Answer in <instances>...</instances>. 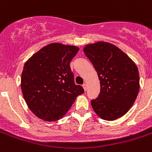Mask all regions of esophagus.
Here are the masks:
<instances>
[{
  "label": "esophagus",
  "mask_w": 152,
  "mask_h": 152,
  "mask_svg": "<svg viewBox=\"0 0 152 152\" xmlns=\"http://www.w3.org/2000/svg\"><path fill=\"white\" fill-rule=\"evenodd\" d=\"M83 89H84L85 91H87V83H84V84L83 85Z\"/></svg>",
  "instance_id": "esophagus-1"
}]
</instances>
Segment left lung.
Returning a JSON list of instances; mask_svg holds the SVG:
<instances>
[{
    "mask_svg": "<svg viewBox=\"0 0 152 152\" xmlns=\"http://www.w3.org/2000/svg\"><path fill=\"white\" fill-rule=\"evenodd\" d=\"M83 52L93 64L100 80L99 95L91 101L94 111L104 120L121 118L137 97L140 89L137 66L126 53L108 42L87 44Z\"/></svg>",
    "mask_w": 152,
    "mask_h": 152,
    "instance_id": "1",
    "label": "left lung"
}]
</instances>
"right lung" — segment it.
<instances>
[{
	"label": "right lung",
	"mask_w": 152,
	"mask_h": 152,
	"mask_svg": "<svg viewBox=\"0 0 152 152\" xmlns=\"http://www.w3.org/2000/svg\"><path fill=\"white\" fill-rule=\"evenodd\" d=\"M80 48L60 43L49 44L25 63L21 89L28 108L39 119H62L77 96L83 94L76 85L69 63Z\"/></svg>",
	"instance_id": "right-lung-1"
}]
</instances>
